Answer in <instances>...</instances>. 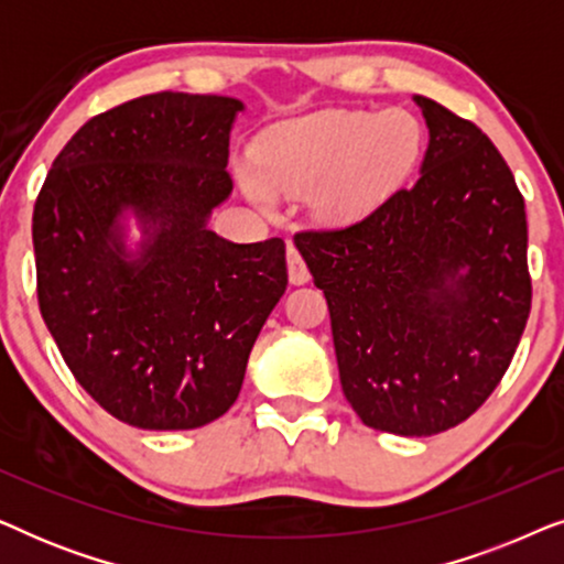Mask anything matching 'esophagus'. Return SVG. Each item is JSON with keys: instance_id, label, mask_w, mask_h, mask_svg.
<instances>
[{"instance_id": "1", "label": "esophagus", "mask_w": 564, "mask_h": 564, "mask_svg": "<svg viewBox=\"0 0 564 564\" xmlns=\"http://www.w3.org/2000/svg\"><path fill=\"white\" fill-rule=\"evenodd\" d=\"M288 274L292 284H305L311 280V269H307L303 253L297 251L295 243H288Z\"/></svg>"}]
</instances>
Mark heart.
Masks as SVG:
<instances>
[{
  "label": "heart",
  "instance_id": "b5f03b06",
  "mask_svg": "<svg viewBox=\"0 0 564 564\" xmlns=\"http://www.w3.org/2000/svg\"><path fill=\"white\" fill-rule=\"evenodd\" d=\"M421 145V122L403 107L326 110L269 128L253 145L251 166L272 195L313 189L323 218L351 223L377 210L408 180ZM249 192L267 205L257 184Z\"/></svg>",
  "mask_w": 564,
  "mask_h": 564
}]
</instances>
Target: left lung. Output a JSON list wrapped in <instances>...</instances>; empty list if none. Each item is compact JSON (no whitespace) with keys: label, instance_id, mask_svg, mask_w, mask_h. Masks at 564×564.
I'll use <instances>...</instances> for the list:
<instances>
[{"label":"left lung","instance_id":"8db88e82","mask_svg":"<svg viewBox=\"0 0 564 564\" xmlns=\"http://www.w3.org/2000/svg\"><path fill=\"white\" fill-rule=\"evenodd\" d=\"M419 182L349 226L297 230L323 290L344 395L369 429L467 421L511 365L531 311L527 210L496 145L429 97Z\"/></svg>","mask_w":564,"mask_h":564}]
</instances>
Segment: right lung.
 <instances>
[{"label":"right lung","instance_id":"1","mask_svg":"<svg viewBox=\"0 0 564 564\" xmlns=\"http://www.w3.org/2000/svg\"><path fill=\"white\" fill-rule=\"evenodd\" d=\"M234 97L153 91L99 112L53 161L33 210L37 305L76 382L135 429L220 419L261 326L288 290L284 241L205 228L234 189ZM152 241L128 260L117 218Z\"/></svg>","mask_w":564,"mask_h":564}]
</instances>
